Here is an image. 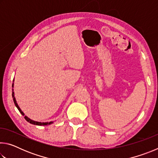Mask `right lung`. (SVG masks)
<instances>
[{
    "label": "right lung",
    "instance_id": "right-lung-1",
    "mask_svg": "<svg viewBox=\"0 0 158 158\" xmlns=\"http://www.w3.org/2000/svg\"><path fill=\"white\" fill-rule=\"evenodd\" d=\"M12 87H13V84H12ZM12 90H13V89H12ZM12 98H13V100H14V102H15V106L17 107L18 110L19 111L20 113H21V114H22L23 116H24V114L23 113V111L21 110V109L19 108V106L18 105H17V101H16L15 98V95H14V92H12ZM24 118H25V119L26 120V121L30 123L33 124V125H50V124L53 123L52 121V122H49V123H48V122H47V123H41V122L34 121H33V120H31V119L29 118H28L26 116H24Z\"/></svg>",
    "mask_w": 158,
    "mask_h": 158
}]
</instances>
